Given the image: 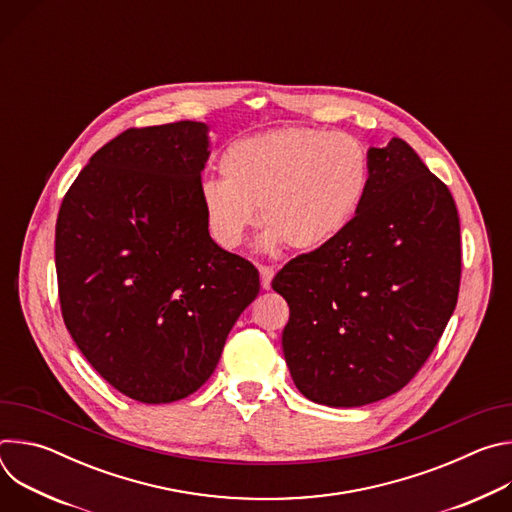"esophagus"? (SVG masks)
<instances>
[{
	"instance_id": "1",
	"label": "esophagus",
	"mask_w": 512,
	"mask_h": 512,
	"mask_svg": "<svg viewBox=\"0 0 512 512\" xmlns=\"http://www.w3.org/2000/svg\"><path fill=\"white\" fill-rule=\"evenodd\" d=\"M259 273H261V287H263V289H269V287H271V279H273V275H275L273 267H269V265H259Z\"/></svg>"
}]
</instances>
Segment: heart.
Instances as JSON below:
<instances>
[{
    "label": "heart",
    "instance_id": "heart-1",
    "mask_svg": "<svg viewBox=\"0 0 512 512\" xmlns=\"http://www.w3.org/2000/svg\"><path fill=\"white\" fill-rule=\"evenodd\" d=\"M221 174L200 184L204 223L218 245L241 247L259 210L265 247L314 251L352 225L371 162L350 135L291 125L229 143Z\"/></svg>",
    "mask_w": 512,
    "mask_h": 512
}]
</instances>
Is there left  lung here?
Returning a JSON list of instances; mask_svg holds the SVG:
<instances>
[{
    "label": "left lung",
    "mask_w": 512,
    "mask_h": 512,
    "mask_svg": "<svg viewBox=\"0 0 512 512\" xmlns=\"http://www.w3.org/2000/svg\"><path fill=\"white\" fill-rule=\"evenodd\" d=\"M371 184L352 225L273 277L289 306L281 344L304 397L360 407L401 391L458 304V208L409 143L371 148Z\"/></svg>",
    "instance_id": "8db88e82"
}]
</instances>
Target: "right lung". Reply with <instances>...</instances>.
Returning <instances> with one entry per match:
<instances>
[{
    "label": "right lung",
    "mask_w": 512,
    "mask_h": 512,
    "mask_svg": "<svg viewBox=\"0 0 512 512\" xmlns=\"http://www.w3.org/2000/svg\"><path fill=\"white\" fill-rule=\"evenodd\" d=\"M206 125L131 127L70 184L56 218L62 320L119 393L192 395L259 294V271L218 247L200 204Z\"/></svg>",
    "instance_id": "add662e5"
}]
</instances>
